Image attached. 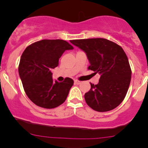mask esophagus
I'll return each mask as SVG.
<instances>
[{
  "label": "esophagus",
  "instance_id": "obj_1",
  "mask_svg": "<svg viewBox=\"0 0 148 148\" xmlns=\"http://www.w3.org/2000/svg\"><path fill=\"white\" fill-rule=\"evenodd\" d=\"M80 83H81V82L78 81V80H74V84H79Z\"/></svg>",
  "mask_w": 148,
  "mask_h": 148
}]
</instances>
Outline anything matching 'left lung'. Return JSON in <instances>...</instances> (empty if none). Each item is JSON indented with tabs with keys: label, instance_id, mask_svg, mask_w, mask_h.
<instances>
[{
	"label": "left lung",
	"instance_id": "left-lung-1",
	"mask_svg": "<svg viewBox=\"0 0 148 148\" xmlns=\"http://www.w3.org/2000/svg\"><path fill=\"white\" fill-rule=\"evenodd\" d=\"M70 42L86 53L88 69L100 75L97 84H91L84 95L88 106L97 112H107L122 103L131 80L130 66L120 46L102 38L71 40Z\"/></svg>",
	"mask_w": 148,
	"mask_h": 148
}]
</instances>
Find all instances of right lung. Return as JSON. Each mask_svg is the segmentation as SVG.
I'll list each match as a JSON object with an SVG mask.
<instances>
[{
	"instance_id": "right-lung-1",
	"label": "right lung",
	"mask_w": 148,
	"mask_h": 148,
	"mask_svg": "<svg viewBox=\"0 0 148 148\" xmlns=\"http://www.w3.org/2000/svg\"><path fill=\"white\" fill-rule=\"evenodd\" d=\"M73 49L64 40L44 39L31 44L23 52L19 76L26 95L36 105L52 109L65 102L74 81L69 77L62 82L53 81L51 71L59 65L64 52Z\"/></svg>"
}]
</instances>
